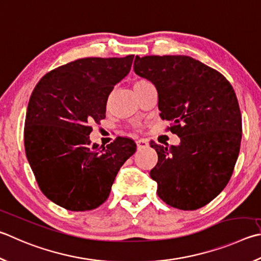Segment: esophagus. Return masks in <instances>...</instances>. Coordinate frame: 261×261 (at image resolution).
Returning a JSON list of instances; mask_svg holds the SVG:
<instances>
[{
    "instance_id": "34e87169",
    "label": "esophagus",
    "mask_w": 261,
    "mask_h": 261,
    "mask_svg": "<svg viewBox=\"0 0 261 261\" xmlns=\"http://www.w3.org/2000/svg\"><path fill=\"white\" fill-rule=\"evenodd\" d=\"M148 145H149L148 141H147V140L144 139V138H140V139L137 140V147H138L139 149H140V148H145V147H147Z\"/></svg>"
}]
</instances>
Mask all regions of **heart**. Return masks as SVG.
I'll return each mask as SVG.
<instances>
[{
	"mask_svg": "<svg viewBox=\"0 0 261 261\" xmlns=\"http://www.w3.org/2000/svg\"><path fill=\"white\" fill-rule=\"evenodd\" d=\"M144 82H146L145 80H139V81H137V82L135 83L134 87H136V85H139V84H141V83H144Z\"/></svg>",
	"mask_w": 261,
	"mask_h": 261,
	"instance_id": "b5f03b06",
	"label": "heart"
}]
</instances>
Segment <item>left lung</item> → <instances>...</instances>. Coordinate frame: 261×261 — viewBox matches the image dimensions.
I'll return each mask as SVG.
<instances>
[{
  "instance_id": "1",
  "label": "left lung",
  "mask_w": 261,
  "mask_h": 261,
  "mask_svg": "<svg viewBox=\"0 0 261 261\" xmlns=\"http://www.w3.org/2000/svg\"><path fill=\"white\" fill-rule=\"evenodd\" d=\"M135 73L153 83L162 120L180 138L158 145L150 170L158 195L179 210H196L219 195L233 174L242 139L238 98L224 75L187 56H136Z\"/></svg>"
}]
</instances>
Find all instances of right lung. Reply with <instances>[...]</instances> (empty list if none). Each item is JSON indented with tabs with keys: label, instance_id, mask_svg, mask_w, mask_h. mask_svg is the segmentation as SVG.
<instances>
[{
	"label": "right lung",
	"instance_id": "obj_1",
	"mask_svg": "<svg viewBox=\"0 0 261 261\" xmlns=\"http://www.w3.org/2000/svg\"><path fill=\"white\" fill-rule=\"evenodd\" d=\"M134 55L77 59L42 77L28 102L23 143L42 193L70 211L100 206L118 170L135 153L132 139L90 143L91 123L106 117L107 99L130 72Z\"/></svg>",
	"mask_w": 261,
	"mask_h": 261
}]
</instances>
